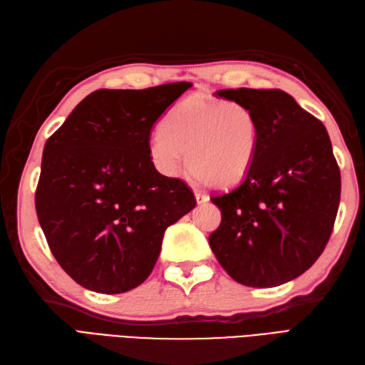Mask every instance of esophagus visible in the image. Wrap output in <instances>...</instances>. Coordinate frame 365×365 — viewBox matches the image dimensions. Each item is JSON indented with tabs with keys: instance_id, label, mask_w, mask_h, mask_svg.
Segmentation results:
<instances>
[{
	"instance_id": "1",
	"label": "esophagus",
	"mask_w": 365,
	"mask_h": 365,
	"mask_svg": "<svg viewBox=\"0 0 365 365\" xmlns=\"http://www.w3.org/2000/svg\"><path fill=\"white\" fill-rule=\"evenodd\" d=\"M195 198H197V202L201 204V202H206L209 200V197L204 192H195Z\"/></svg>"
}]
</instances>
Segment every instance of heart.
<instances>
[{"label":"heart","instance_id":"1","mask_svg":"<svg viewBox=\"0 0 365 365\" xmlns=\"http://www.w3.org/2000/svg\"><path fill=\"white\" fill-rule=\"evenodd\" d=\"M260 138V122L251 106L192 96L168 113L148 150L163 175H180L185 153L189 172L200 182L226 189L251 170Z\"/></svg>","mask_w":365,"mask_h":365}]
</instances>
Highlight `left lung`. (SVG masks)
<instances>
[{"label": "left lung", "mask_w": 365, "mask_h": 365, "mask_svg": "<svg viewBox=\"0 0 365 365\" xmlns=\"http://www.w3.org/2000/svg\"><path fill=\"white\" fill-rule=\"evenodd\" d=\"M251 106L260 148L235 189L213 195L221 223L210 250L235 282L272 288L299 277L319 259L333 232L341 172L324 123L282 90H220Z\"/></svg>", "instance_id": "left-lung-1"}]
</instances>
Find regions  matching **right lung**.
<instances>
[{"mask_svg": "<svg viewBox=\"0 0 365 365\" xmlns=\"http://www.w3.org/2000/svg\"><path fill=\"white\" fill-rule=\"evenodd\" d=\"M190 86L97 90L44 144L35 209L51 252L83 288L139 287L165 229L197 204L182 180L156 170L148 150L155 122Z\"/></svg>", "mask_w": 365, "mask_h": 365, "instance_id": "obj_1", "label": "right lung"}]
</instances>
